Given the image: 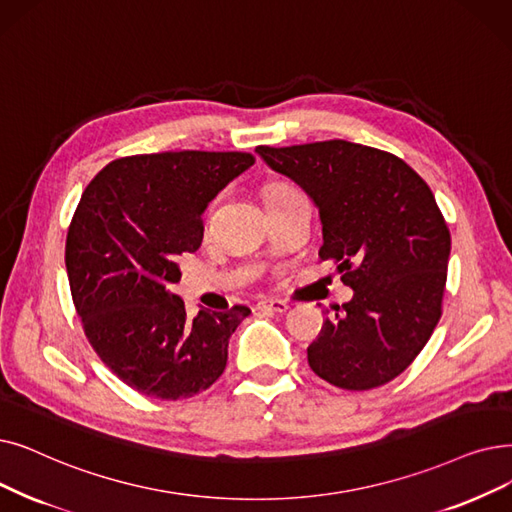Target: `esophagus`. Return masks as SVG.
<instances>
[{"mask_svg":"<svg viewBox=\"0 0 512 512\" xmlns=\"http://www.w3.org/2000/svg\"><path fill=\"white\" fill-rule=\"evenodd\" d=\"M257 309L261 311H276V314H282V311L288 309L286 301H278V299H263L257 303Z\"/></svg>","mask_w":512,"mask_h":512,"instance_id":"esophagus-1","label":"esophagus"}]
</instances>
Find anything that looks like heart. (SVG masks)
I'll return each mask as SVG.
<instances>
[{
    "instance_id": "1",
    "label": "heart",
    "mask_w": 512,
    "mask_h": 512,
    "mask_svg": "<svg viewBox=\"0 0 512 512\" xmlns=\"http://www.w3.org/2000/svg\"><path fill=\"white\" fill-rule=\"evenodd\" d=\"M293 194H299L297 188L293 186H286V184H280V186H274L268 194V201H274V198H284V196H293Z\"/></svg>"
}]
</instances>
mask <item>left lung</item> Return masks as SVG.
I'll list each match as a JSON object with an SVG mask.
<instances>
[{"label":"left lung","instance_id":"8db88e82","mask_svg":"<svg viewBox=\"0 0 512 512\" xmlns=\"http://www.w3.org/2000/svg\"><path fill=\"white\" fill-rule=\"evenodd\" d=\"M257 152L314 198L318 255L353 288L307 347L311 370L347 391L393 381L441 318L452 238L431 188L395 154L347 140Z\"/></svg>","mask_w":512,"mask_h":512}]
</instances>
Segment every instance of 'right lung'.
I'll list each match as a JSON object with an SVG mask.
<instances>
[{
	"label": "right lung",
	"instance_id": "obj_1",
	"mask_svg": "<svg viewBox=\"0 0 512 512\" xmlns=\"http://www.w3.org/2000/svg\"><path fill=\"white\" fill-rule=\"evenodd\" d=\"M253 163L251 152L133 154L81 194L64 251L73 303L98 358L146 397H192L226 370L232 332L251 309L188 318L171 284L180 257L201 247L207 205Z\"/></svg>",
	"mask_w": 512,
	"mask_h": 512
}]
</instances>
